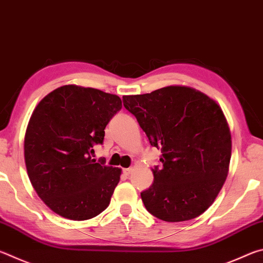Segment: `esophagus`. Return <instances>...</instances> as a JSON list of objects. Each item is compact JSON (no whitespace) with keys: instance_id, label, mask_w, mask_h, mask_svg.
Masks as SVG:
<instances>
[{"instance_id":"1","label":"esophagus","mask_w":263,"mask_h":263,"mask_svg":"<svg viewBox=\"0 0 263 263\" xmlns=\"http://www.w3.org/2000/svg\"><path fill=\"white\" fill-rule=\"evenodd\" d=\"M132 172H133V168H132V167H131V168H126V169H124V173H125L126 175H130Z\"/></svg>"}]
</instances>
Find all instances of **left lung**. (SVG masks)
Instances as JSON below:
<instances>
[{"label": "left lung", "instance_id": "1", "mask_svg": "<svg viewBox=\"0 0 263 263\" xmlns=\"http://www.w3.org/2000/svg\"><path fill=\"white\" fill-rule=\"evenodd\" d=\"M151 145L161 149V169L141 193L159 219L180 222L202 215L215 202L229 174L232 139L219 105L188 86H167L151 94L123 96Z\"/></svg>", "mask_w": 263, "mask_h": 263}]
</instances>
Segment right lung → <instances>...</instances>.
Listing matches in <instances>:
<instances>
[{"label": "right lung", "mask_w": 263, "mask_h": 263, "mask_svg": "<svg viewBox=\"0 0 263 263\" xmlns=\"http://www.w3.org/2000/svg\"><path fill=\"white\" fill-rule=\"evenodd\" d=\"M121 109L117 95L77 84L54 89L34 108L24 137L26 172L57 215L87 220L109 206L122 169L96 162L90 154Z\"/></svg>", "instance_id": "right-lung-1"}]
</instances>
